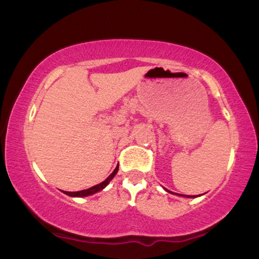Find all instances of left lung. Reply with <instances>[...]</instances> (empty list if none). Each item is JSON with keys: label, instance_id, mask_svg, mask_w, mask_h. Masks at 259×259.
<instances>
[{"label": "left lung", "instance_id": "obj_1", "mask_svg": "<svg viewBox=\"0 0 259 259\" xmlns=\"http://www.w3.org/2000/svg\"><path fill=\"white\" fill-rule=\"evenodd\" d=\"M179 195L180 196H184V197H196L197 196V195L196 196L195 195H181V194H179Z\"/></svg>", "mask_w": 259, "mask_h": 259}]
</instances>
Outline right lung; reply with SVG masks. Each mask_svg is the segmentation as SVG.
Masks as SVG:
<instances>
[{
    "instance_id": "1",
    "label": "right lung",
    "mask_w": 259,
    "mask_h": 259,
    "mask_svg": "<svg viewBox=\"0 0 259 259\" xmlns=\"http://www.w3.org/2000/svg\"><path fill=\"white\" fill-rule=\"evenodd\" d=\"M117 170H119V164H117V166L115 167V170L113 171L112 174L109 175L107 179L103 181V182H101L100 184H96V186H94L92 188H89V189H85V190H80V191H65L66 195L69 196H72V197H83V196H89V195H93V194L97 193V191L102 190L103 188H106L107 186H108V183L110 182V181L113 180V177L115 176Z\"/></svg>"
}]
</instances>
